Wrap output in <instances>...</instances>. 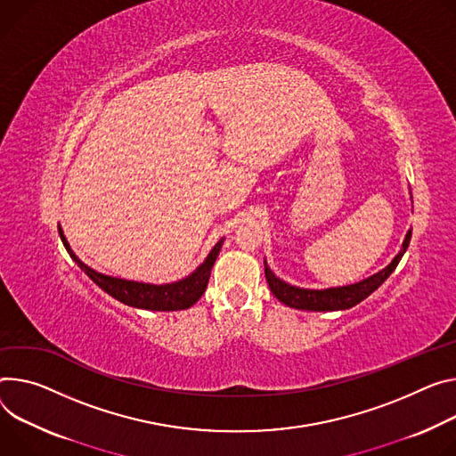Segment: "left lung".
Listing matches in <instances>:
<instances>
[{
    "mask_svg": "<svg viewBox=\"0 0 456 456\" xmlns=\"http://www.w3.org/2000/svg\"><path fill=\"white\" fill-rule=\"evenodd\" d=\"M411 241V229L405 234V240L402 243L400 253L393 258V262L362 281L344 285V287H329V289H302L297 285L287 283L280 280L265 264V278L271 287V293L285 305L304 309V311H344L349 307H354L362 300H365L370 293H375L377 289L389 278V274L396 269L398 262L402 260L405 249Z\"/></svg>",
    "mask_w": 456,
    "mask_h": 456,
    "instance_id": "obj_1",
    "label": "left lung"
}]
</instances>
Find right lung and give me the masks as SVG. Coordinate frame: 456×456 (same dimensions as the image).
Masks as SVG:
<instances>
[{
	"label": "right lung",
	"instance_id": "obj_1",
	"mask_svg": "<svg viewBox=\"0 0 456 456\" xmlns=\"http://www.w3.org/2000/svg\"><path fill=\"white\" fill-rule=\"evenodd\" d=\"M60 238L65 245L67 253L70 255V258L77 264V267L84 271L100 289H103L107 295H110L112 298H116L118 302L126 304V305L138 307V309H149V311H182V309H189L191 305H194L205 293V287H207V283H209L211 269L220 255L222 243H224V238H222L213 247V251L207 255L205 262L194 273H191L187 278L173 281V283L154 285V283L133 281V280H123V278L102 274V273L91 269L89 265H86L72 253L61 227H60Z\"/></svg>",
	"mask_w": 456,
	"mask_h": 456
}]
</instances>
